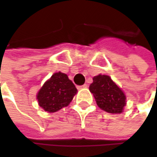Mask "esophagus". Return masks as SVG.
<instances>
[{"label": "esophagus", "instance_id": "esophagus-1", "mask_svg": "<svg viewBox=\"0 0 157 157\" xmlns=\"http://www.w3.org/2000/svg\"><path fill=\"white\" fill-rule=\"evenodd\" d=\"M87 86H88V85L84 83L83 85H81V86H78V88H79V89H81V88H87Z\"/></svg>", "mask_w": 157, "mask_h": 157}]
</instances>
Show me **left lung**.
Here are the masks:
<instances>
[{
	"label": "left lung",
	"instance_id": "left-lung-1",
	"mask_svg": "<svg viewBox=\"0 0 157 157\" xmlns=\"http://www.w3.org/2000/svg\"><path fill=\"white\" fill-rule=\"evenodd\" d=\"M97 105L110 113H121L126 105L124 92L108 75H99L93 78L89 86Z\"/></svg>",
	"mask_w": 157,
	"mask_h": 157
}]
</instances>
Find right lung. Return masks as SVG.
<instances>
[{"mask_svg":"<svg viewBox=\"0 0 157 157\" xmlns=\"http://www.w3.org/2000/svg\"><path fill=\"white\" fill-rule=\"evenodd\" d=\"M77 93L75 85L61 72L55 73L44 82L37 94L39 105L48 113H54L67 106Z\"/></svg>","mask_w":157,"mask_h":157,"instance_id":"1","label":"right lung"}]
</instances>
